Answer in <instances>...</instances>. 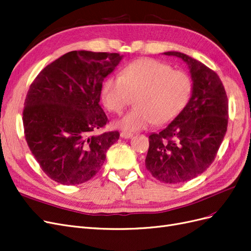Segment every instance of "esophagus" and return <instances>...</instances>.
<instances>
[{
	"mask_svg": "<svg viewBox=\"0 0 251 251\" xmlns=\"http://www.w3.org/2000/svg\"><path fill=\"white\" fill-rule=\"evenodd\" d=\"M120 137L124 138V139H129V138L133 137V134L128 132H122L120 133Z\"/></svg>",
	"mask_w": 251,
	"mask_h": 251,
	"instance_id": "esophagus-1",
	"label": "esophagus"
}]
</instances>
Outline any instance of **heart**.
I'll return each instance as SVG.
<instances>
[{
    "mask_svg": "<svg viewBox=\"0 0 251 251\" xmlns=\"http://www.w3.org/2000/svg\"><path fill=\"white\" fill-rule=\"evenodd\" d=\"M192 88L191 76L186 72L142 58L127 64L122 76L108 77L102 84L101 98L110 111L120 113L131 103L132 96H137V106L117 122L119 127L134 132L176 119L189 102Z\"/></svg>",
    "mask_w": 251,
    "mask_h": 251,
    "instance_id": "obj_1",
    "label": "heart"
}]
</instances>
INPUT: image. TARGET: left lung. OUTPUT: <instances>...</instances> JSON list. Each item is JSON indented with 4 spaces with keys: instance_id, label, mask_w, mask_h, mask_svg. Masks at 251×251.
Returning <instances> with one entry per match:
<instances>
[{
    "instance_id": "1",
    "label": "left lung",
    "mask_w": 251,
    "mask_h": 251,
    "mask_svg": "<svg viewBox=\"0 0 251 251\" xmlns=\"http://www.w3.org/2000/svg\"><path fill=\"white\" fill-rule=\"evenodd\" d=\"M164 55L188 65L192 94L176 119L150 135L145 166L163 183L176 184L201 175L213 163L227 129L228 100L220 77L208 66L179 51Z\"/></svg>"
}]
</instances>
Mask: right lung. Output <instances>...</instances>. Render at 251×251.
I'll list each match as a JSON object with an SVG mask.
<instances>
[{"mask_svg": "<svg viewBox=\"0 0 251 251\" xmlns=\"http://www.w3.org/2000/svg\"><path fill=\"white\" fill-rule=\"evenodd\" d=\"M117 53L73 50L46 66L31 84L23 123L29 149L45 174L62 185L96 176L119 133L91 135L108 122L100 105L102 82Z\"/></svg>", "mask_w": 251, "mask_h": 251, "instance_id": "right-lung-1", "label": "right lung"}]
</instances>
